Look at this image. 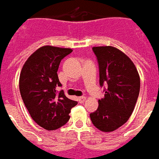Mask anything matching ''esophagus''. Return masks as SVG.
I'll return each mask as SVG.
<instances>
[{
    "mask_svg": "<svg viewBox=\"0 0 159 159\" xmlns=\"http://www.w3.org/2000/svg\"><path fill=\"white\" fill-rule=\"evenodd\" d=\"M78 100H79V102L80 103H84V102H85V100H86V98L85 97H80L79 98H78Z\"/></svg>",
    "mask_w": 159,
    "mask_h": 159,
    "instance_id": "esophagus-1",
    "label": "esophagus"
}]
</instances>
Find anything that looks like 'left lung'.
<instances>
[{
    "mask_svg": "<svg viewBox=\"0 0 159 159\" xmlns=\"http://www.w3.org/2000/svg\"><path fill=\"white\" fill-rule=\"evenodd\" d=\"M99 65V83L108 85L98 100V108L90 115L92 124L110 133L126 123L134 110L140 88L135 65L126 54L113 46L93 47Z\"/></svg>",
    "mask_w": 159,
    "mask_h": 159,
    "instance_id": "1",
    "label": "left lung"
}]
</instances>
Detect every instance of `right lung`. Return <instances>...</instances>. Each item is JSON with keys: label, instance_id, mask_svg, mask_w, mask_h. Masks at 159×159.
<instances>
[{"label": "right lung", "instance_id": "obj_1", "mask_svg": "<svg viewBox=\"0 0 159 159\" xmlns=\"http://www.w3.org/2000/svg\"><path fill=\"white\" fill-rule=\"evenodd\" d=\"M73 49L42 46L28 57L20 75V91L33 121L48 131L62 127L69 120L71 109L77 104L69 99L61 86L57 71L61 61Z\"/></svg>", "mask_w": 159, "mask_h": 159}]
</instances>
